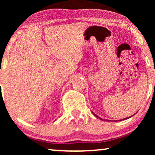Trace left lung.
Instances as JSON below:
<instances>
[{"instance_id":"1","label":"left lung","mask_w":155,"mask_h":155,"mask_svg":"<svg viewBox=\"0 0 155 155\" xmlns=\"http://www.w3.org/2000/svg\"><path fill=\"white\" fill-rule=\"evenodd\" d=\"M92 113H93V112H92ZM93 114H94V113H93ZM94 115L95 116H96V117H97V118L99 117V116H97L96 115V114H94ZM130 117H131V116H130V117H129V118H130ZM125 118V119H127V118ZM100 119H101V120H103V119H101V118H100ZM107 120V121H109V120Z\"/></svg>"}]
</instances>
